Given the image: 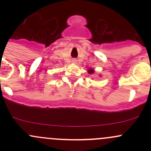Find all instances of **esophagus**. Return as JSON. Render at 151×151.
Masks as SVG:
<instances>
[{"instance_id":"obj_1","label":"esophagus","mask_w":151,"mask_h":151,"mask_svg":"<svg viewBox=\"0 0 151 151\" xmlns=\"http://www.w3.org/2000/svg\"><path fill=\"white\" fill-rule=\"evenodd\" d=\"M72 61H73V63H77V60H73Z\"/></svg>"}]
</instances>
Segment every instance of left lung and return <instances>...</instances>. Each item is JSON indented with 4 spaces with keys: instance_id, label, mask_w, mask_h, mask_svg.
<instances>
[{
    "instance_id": "1",
    "label": "left lung",
    "mask_w": 151,
    "mask_h": 151,
    "mask_svg": "<svg viewBox=\"0 0 151 151\" xmlns=\"http://www.w3.org/2000/svg\"><path fill=\"white\" fill-rule=\"evenodd\" d=\"M88 71V73H89V74H93V73H94V70L93 69V68H89Z\"/></svg>"
}]
</instances>
